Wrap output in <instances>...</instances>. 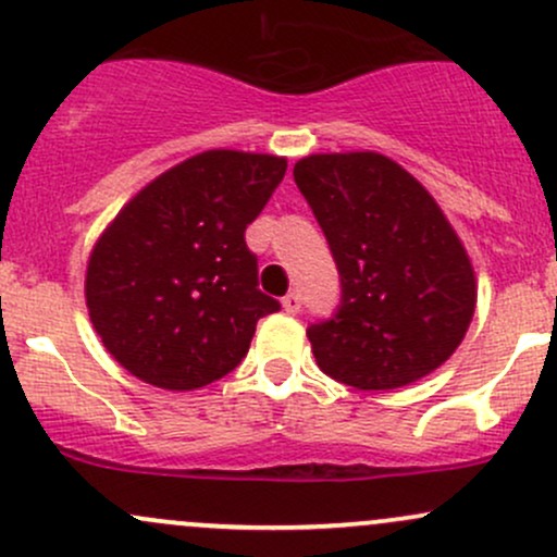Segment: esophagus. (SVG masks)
<instances>
[{
  "instance_id": "esophagus-1",
  "label": "esophagus",
  "mask_w": 557,
  "mask_h": 557,
  "mask_svg": "<svg viewBox=\"0 0 557 557\" xmlns=\"http://www.w3.org/2000/svg\"><path fill=\"white\" fill-rule=\"evenodd\" d=\"M283 309L287 311V314H298V311H300V296H298V293H287V296L283 298Z\"/></svg>"
}]
</instances>
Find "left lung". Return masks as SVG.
<instances>
[{
    "label": "left lung",
    "instance_id": "8db88e82",
    "mask_svg": "<svg viewBox=\"0 0 557 557\" xmlns=\"http://www.w3.org/2000/svg\"><path fill=\"white\" fill-rule=\"evenodd\" d=\"M293 177L343 283L337 314L306 330L319 369L395 389L443 367L474 319L476 274L430 190L376 151L309 154Z\"/></svg>",
    "mask_w": 557,
    "mask_h": 557
}]
</instances>
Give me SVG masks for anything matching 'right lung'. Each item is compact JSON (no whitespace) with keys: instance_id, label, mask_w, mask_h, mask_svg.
<instances>
[{"instance_id":"add662e5","label":"right lung","mask_w":557,"mask_h":557,"mask_svg":"<svg viewBox=\"0 0 557 557\" xmlns=\"http://www.w3.org/2000/svg\"><path fill=\"white\" fill-rule=\"evenodd\" d=\"M287 170L285 157L209 149L154 177L91 248L86 306L120 367L162 389L220 380L280 304L257 287L246 227Z\"/></svg>"}]
</instances>
